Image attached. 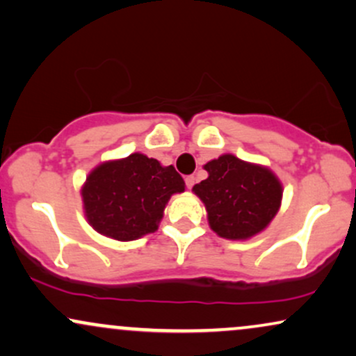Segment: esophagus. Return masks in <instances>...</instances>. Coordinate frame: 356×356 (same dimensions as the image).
Listing matches in <instances>:
<instances>
[{
	"mask_svg": "<svg viewBox=\"0 0 356 356\" xmlns=\"http://www.w3.org/2000/svg\"><path fill=\"white\" fill-rule=\"evenodd\" d=\"M193 184H195V177H193V175H187V177H186V186H187V188H192Z\"/></svg>",
	"mask_w": 356,
	"mask_h": 356,
	"instance_id": "34e87169",
	"label": "esophagus"
}]
</instances>
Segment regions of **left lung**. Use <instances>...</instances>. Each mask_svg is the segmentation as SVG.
<instances>
[{"label": "left lung", "mask_w": 356, "mask_h": 356, "mask_svg": "<svg viewBox=\"0 0 356 356\" xmlns=\"http://www.w3.org/2000/svg\"><path fill=\"white\" fill-rule=\"evenodd\" d=\"M209 177L192 192L204 202L210 228L227 240H248L281 209L282 184L266 165L222 154L204 165Z\"/></svg>", "instance_id": "8db88e82"}]
</instances>
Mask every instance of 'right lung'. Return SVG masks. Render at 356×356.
<instances>
[{
  "label": "right lung",
  "instance_id": "obj_1",
  "mask_svg": "<svg viewBox=\"0 0 356 356\" xmlns=\"http://www.w3.org/2000/svg\"><path fill=\"white\" fill-rule=\"evenodd\" d=\"M184 191L186 182L172 165L133 152L93 168L80 193L93 230L118 241H133L154 233L170 197Z\"/></svg>",
  "mask_w": 356,
  "mask_h": 356
}]
</instances>
